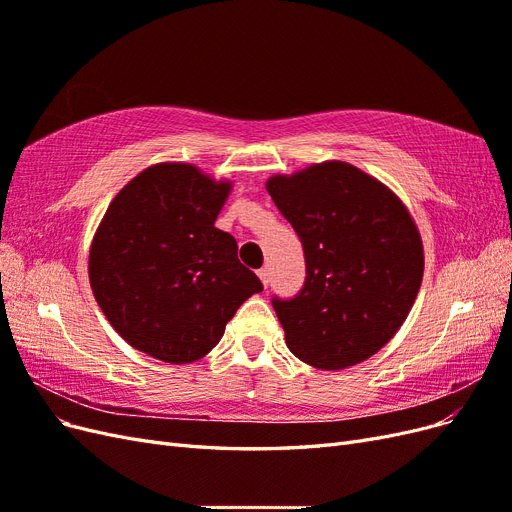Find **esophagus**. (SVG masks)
<instances>
[{"label": "esophagus", "instance_id": "obj_1", "mask_svg": "<svg viewBox=\"0 0 512 512\" xmlns=\"http://www.w3.org/2000/svg\"><path fill=\"white\" fill-rule=\"evenodd\" d=\"M258 277H260V282H262V286H265V288H267V286H269V280H271V273H269L267 269H260V271H258Z\"/></svg>", "mask_w": 512, "mask_h": 512}]
</instances>
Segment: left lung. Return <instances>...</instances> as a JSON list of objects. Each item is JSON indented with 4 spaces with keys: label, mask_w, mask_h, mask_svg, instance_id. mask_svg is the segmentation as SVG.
<instances>
[{
    "label": "left lung",
    "mask_w": 512,
    "mask_h": 512,
    "mask_svg": "<svg viewBox=\"0 0 512 512\" xmlns=\"http://www.w3.org/2000/svg\"><path fill=\"white\" fill-rule=\"evenodd\" d=\"M267 192L307 262L297 297L273 299L288 350L327 371L363 363L401 329L423 282V239L408 207L342 160L273 175Z\"/></svg>",
    "instance_id": "obj_1"
}]
</instances>
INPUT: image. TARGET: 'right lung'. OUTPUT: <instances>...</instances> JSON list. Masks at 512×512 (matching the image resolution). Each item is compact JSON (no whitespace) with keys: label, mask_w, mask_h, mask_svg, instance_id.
Listing matches in <instances>:
<instances>
[{"label":"right lung","mask_w":512,"mask_h":512,"mask_svg":"<svg viewBox=\"0 0 512 512\" xmlns=\"http://www.w3.org/2000/svg\"><path fill=\"white\" fill-rule=\"evenodd\" d=\"M232 181L160 162L117 192L89 247V284L113 329L153 359H203L239 305L262 290L215 228Z\"/></svg>","instance_id":"obj_1"}]
</instances>
